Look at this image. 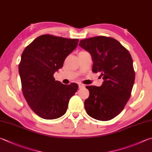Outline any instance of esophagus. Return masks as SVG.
<instances>
[{"mask_svg":"<svg viewBox=\"0 0 152 152\" xmlns=\"http://www.w3.org/2000/svg\"><path fill=\"white\" fill-rule=\"evenodd\" d=\"M85 87V85L83 84H79V88H84Z\"/></svg>","mask_w":152,"mask_h":152,"instance_id":"obj_1","label":"esophagus"}]
</instances>
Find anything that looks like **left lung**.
<instances>
[{
  "mask_svg": "<svg viewBox=\"0 0 152 152\" xmlns=\"http://www.w3.org/2000/svg\"><path fill=\"white\" fill-rule=\"evenodd\" d=\"M79 45L92 56L93 72L101 73V87L87 86L89 96L85 101L87 113L101 121L114 118L124 109L135 80L133 61L128 50L111 37L82 39Z\"/></svg>",
  "mask_w": 152,
  "mask_h": 152,
  "instance_id": "left-lung-1",
  "label": "left lung"
}]
</instances>
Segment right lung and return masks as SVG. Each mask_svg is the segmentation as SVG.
<instances>
[{
    "label": "right lung",
    "mask_w": 152,
    "mask_h": 152,
    "mask_svg": "<svg viewBox=\"0 0 152 152\" xmlns=\"http://www.w3.org/2000/svg\"><path fill=\"white\" fill-rule=\"evenodd\" d=\"M78 42V39L44 34L22 52L18 71L23 95L31 109L42 118L56 119L65 114L69 99L78 89L75 83L64 85L53 77Z\"/></svg>",
    "instance_id": "1"
}]
</instances>
